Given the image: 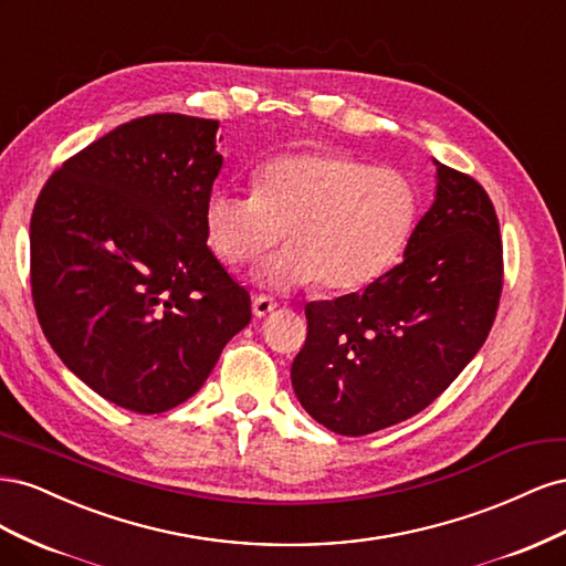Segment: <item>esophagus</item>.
Returning <instances> with one entry per match:
<instances>
[{
  "label": "esophagus",
  "mask_w": 566,
  "mask_h": 566,
  "mask_svg": "<svg viewBox=\"0 0 566 566\" xmlns=\"http://www.w3.org/2000/svg\"><path fill=\"white\" fill-rule=\"evenodd\" d=\"M276 302H273L271 297H266V295H254V300H252V314L256 316V318H262V316H266V314H271L273 310H276Z\"/></svg>",
  "instance_id": "34e87169"
}]
</instances>
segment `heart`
I'll return each instance as SVG.
<instances>
[{
	"label": "heart",
	"instance_id": "obj_1",
	"mask_svg": "<svg viewBox=\"0 0 566 566\" xmlns=\"http://www.w3.org/2000/svg\"><path fill=\"white\" fill-rule=\"evenodd\" d=\"M252 188H214L205 227L231 266L254 262L285 231L290 248L256 273L276 290L312 281L356 290L378 281L401 262L420 214L418 188L403 172L335 150L273 158L254 169Z\"/></svg>",
	"mask_w": 566,
	"mask_h": 566
}]
</instances>
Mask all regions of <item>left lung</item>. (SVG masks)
<instances>
[{"label": "left lung", "instance_id": "obj_1", "mask_svg": "<svg viewBox=\"0 0 566 566\" xmlns=\"http://www.w3.org/2000/svg\"><path fill=\"white\" fill-rule=\"evenodd\" d=\"M437 165V198L401 264L364 293L310 302L293 387L316 422L364 437L430 406L484 345L503 293L501 227L470 175Z\"/></svg>", "mask_w": 566, "mask_h": 566}]
</instances>
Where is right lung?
Segmentation results:
<instances>
[{"label":"right lung","instance_id":"1","mask_svg":"<svg viewBox=\"0 0 566 566\" xmlns=\"http://www.w3.org/2000/svg\"><path fill=\"white\" fill-rule=\"evenodd\" d=\"M217 129L179 113L136 117L67 158L32 210L44 337L84 385L134 413L193 397L252 318L248 290L208 248Z\"/></svg>","mask_w":566,"mask_h":566}]
</instances>
